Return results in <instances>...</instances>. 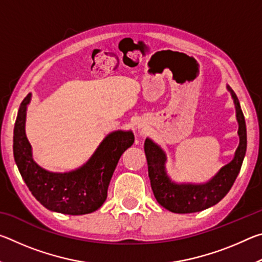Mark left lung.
Masks as SVG:
<instances>
[{"label": "left lung", "mask_w": 262, "mask_h": 262, "mask_svg": "<svg viewBox=\"0 0 262 262\" xmlns=\"http://www.w3.org/2000/svg\"><path fill=\"white\" fill-rule=\"evenodd\" d=\"M229 91L236 105V117L239 123V145L231 163L221 168V171L207 184H177L170 179L165 170L166 155L162 148L150 139L144 142V152L148 163V173L151 188L157 202L167 210L177 214H189L205 210L219 203L236 180L241 171L246 154L247 136L246 125L239 100L231 88Z\"/></svg>", "instance_id": "obj_1"}]
</instances>
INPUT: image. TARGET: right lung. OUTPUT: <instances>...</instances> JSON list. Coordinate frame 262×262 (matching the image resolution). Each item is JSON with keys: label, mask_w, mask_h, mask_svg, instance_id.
I'll list each match as a JSON object with an SVG mask.
<instances>
[{"label": "right lung", "mask_w": 262, "mask_h": 262, "mask_svg": "<svg viewBox=\"0 0 262 262\" xmlns=\"http://www.w3.org/2000/svg\"><path fill=\"white\" fill-rule=\"evenodd\" d=\"M21 101L14 129V157L21 178L33 196L52 211L67 215L90 214L103 206L107 188L121 155L134 143L132 132H113L101 142L89 162L76 171L53 173L33 161L25 135L26 105Z\"/></svg>", "instance_id": "1"}]
</instances>
